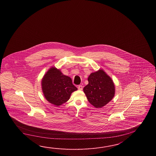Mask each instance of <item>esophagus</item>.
Instances as JSON below:
<instances>
[{
    "label": "esophagus",
    "instance_id": "obj_1",
    "mask_svg": "<svg viewBox=\"0 0 156 156\" xmlns=\"http://www.w3.org/2000/svg\"><path fill=\"white\" fill-rule=\"evenodd\" d=\"M83 89V87L82 85H79V86H78V89L79 90H82Z\"/></svg>",
    "mask_w": 156,
    "mask_h": 156
}]
</instances>
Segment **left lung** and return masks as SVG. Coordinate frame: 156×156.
Wrapping results in <instances>:
<instances>
[{
	"instance_id": "obj_1",
	"label": "left lung",
	"mask_w": 156,
	"mask_h": 156,
	"mask_svg": "<svg viewBox=\"0 0 156 156\" xmlns=\"http://www.w3.org/2000/svg\"><path fill=\"white\" fill-rule=\"evenodd\" d=\"M89 83L83 88L89 103L95 108H102L112 99L115 94L113 80L103 70L91 73L88 77Z\"/></svg>"
}]
</instances>
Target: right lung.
Masks as SVG:
<instances>
[{
    "mask_svg": "<svg viewBox=\"0 0 156 156\" xmlns=\"http://www.w3.org/2000/svg\"><path fill=\"white\" fill-rule=\"evenodd\" d=\"M42 88L47 100L56 106L66 103L71 93L77 90L70 77L55 67L51 68L43 77Z\"/></svg>",
    "mask_w": 156,
    "mask_h": 156,
    "instance_id": "add662e5",
    "label": "right lung"
}]
</instances>
